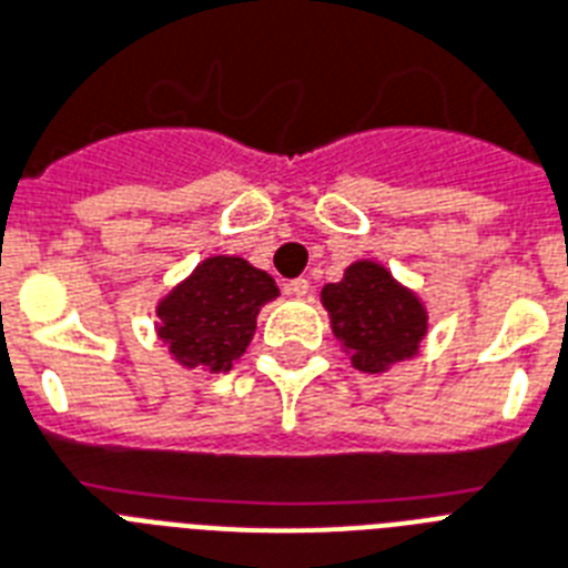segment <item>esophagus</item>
Instances as JSON below:
<instances>
[{"instance_id": "34e87169", "label": "esophagus", "mask_w": 568, "mask_h": 568, "mask_svg": "<svg viewBox=\"0 0 568 568\" xmlns=\"http://www.w3.org/2000/svg\"><path fill=\"white\" fill-rule=\"evenodd\" d=\"M284 293H287V296H293V298H305L307 293H311V281H307V278L287 281V284H284Z\"/></svg>"}]
</instances>
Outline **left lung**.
Wrapping results in <instances>:
<instances>
[{
	"instance_id": "left-lung-1",
	"label": "left lung",
	"mask_w": 568,
	"mask_h": 568,
	"mask_svg": "<svg viewBox=\"0 0 568 568\" xmlns=\"http://www.w3.org/2000/svg\"><path fill=\"white\" fill-rule=\"evenodd\" d=\"M320 298L339 348L357 372L381 375L419 355L428 307L384 263L369 257L348 263L343 278L325 284Z\"/></svg>"
}]
</instances>
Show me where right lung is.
Segmentation results:
<instances>
[{
  "instance_id": "right-lung-1",
  "label": "right lung",
  "mask_w": 568,
  "mask_h": 568,
  "mask_svg": "<svg viewBox=\"0 0 568 568\" xmlns=\"http://www.w3.org/2000/svg\"><path fill=\"white\" fill-rule=\"evenodd\" d=\"M278 298L275 278L237 255H211L163 293L155 334L184 369L229 372L257 328V313Z\"/></svg>"
}]
</instances>
